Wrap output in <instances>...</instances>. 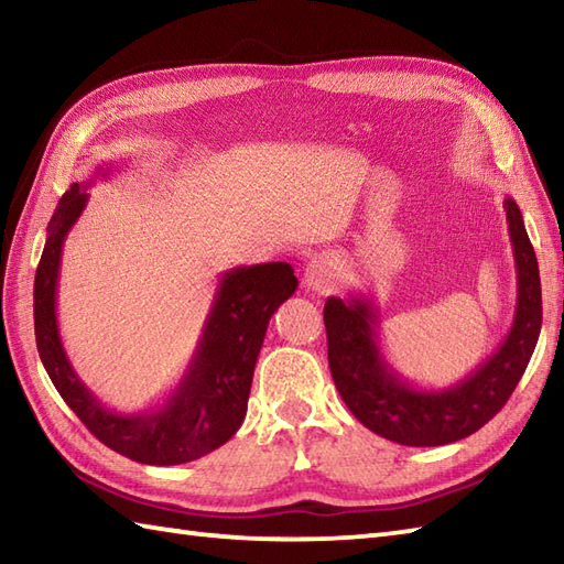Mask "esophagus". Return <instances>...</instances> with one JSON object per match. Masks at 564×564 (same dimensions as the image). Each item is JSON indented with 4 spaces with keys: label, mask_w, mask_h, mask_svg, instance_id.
Returning <instances> with one entry per match:
<instances>
[{
    "label": "esophagus",
    "mask_w": 564,
    "mask_h": 564,
    "mask_svg": "<svg viewBox=\"0 0 564 564\" xmlns=\"http://www.w3.org/2000/svg\"><path fill=\"white\" fill-rule=\"evenodd\" d=\"M310 291L314 293H328L334 291L338 283V269L334 264V259L328 257H314L312 262L305 267V279H302Z\"/></svg>",
    "instance_id": "1"
}]
</instances>
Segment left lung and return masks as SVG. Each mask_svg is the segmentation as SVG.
Masks as SVG:
<instances>
[{
    "label": "left lung",
    "mask_w": 564,
    "mask_h": 564,
    "mask_svg": "<svg viewBox=\"0 0 564 564\" xmlns=\"http://www.w3.org/2000/svg\"><path fill=\"white\" fill-rule=\"evenodd\" d=\"M502 207L517 267L514 319L496 352L462 381L436 391L410 383L381 350L377 302L362 293L326 300L330 377L369 431L412 447L455 443L494 420L522 379L541 334V279L522 212L512 197H505Z\"/></svg>",
    "instance_id": "obj_1"
}]
</instances>
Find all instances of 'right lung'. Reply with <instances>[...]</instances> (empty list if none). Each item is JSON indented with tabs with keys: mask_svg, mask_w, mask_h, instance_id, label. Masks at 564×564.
Instances as JSON below:
<instances>
[{
	"mask_svg": "<svg viewBox=\"0 0 564 564\" xmlns=\"http://www.w3.org/2000/svg\"><path fill=\"white\" fill-rule=\"evenodd\" d=\"M97 176H107V169H97ZM88 185H70L47 226L33 288L40 359L66 405L111 451L156 467L193 462L216 451L240 429L271 314L297 288L293 267L267 262L224 271L197 348L178 386L156 408L135 414L113 412L80 381L64 350L56 322V283L64 240L88 205Z\"/></svg>",
	"mask_w": 564,
	"mask_h": 564,
	"instance_id": "add662e5",
	"label": "right lung"
}]
</instances>
